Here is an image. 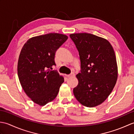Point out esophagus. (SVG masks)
<instances>
[{
	"mask_svg": "<svg viewBox=\"0 0 134 134\" xmlns=\"http://www.w3.org/2000/svg\"><path fill=\"white\" fill-rule=\"evenodd\" d=\"M66 76L68 78H71V77H74V76H75V74L74 73H72L71 74L69 75H66Z\"/></svg>",
	"mask_w": 134,
	"mask_h": 134,
	"instance_id": "1",
	"label": "esophagus"
}]
</instances>
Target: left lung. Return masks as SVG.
<instances>
[{
    "instance_id": "left-lung-1",
    "label": "left lung",
    "mask_w": 134,
    "mask_h": 134,
    "mask_svg": "<svg viewBox=\"0 0 134 134\" xmlns=\"http://www.w3.org/2000/svg\"><path fill=\"white\" fill-rule=\"evenodd\" d=\"M70 37L81 60V72L76 75L78 84L74 88V94L83 106L96 107L108 97L117 81L115 51L107 40L92 34L74 33Z\"/></svg>"
}]
</instances>
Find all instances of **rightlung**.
Returning a JSON list of instances; mask_svg holds the SVG:
<instances>
[{
  "instance_id": "obj_1",
  "label": "right lung",
  "mask_w": 134,
  "mask_h": 134,
  "mask_svg": "<svg viewBox=\"0 0 134 134\" xmlns=\"http://www.w3.org/2000/svg\"><path fill=\"white\" fill-rule=\"evenodd\" d=\"M68 39L59 33H49L29 38L19 54V80L26 95L40 106L53 101L59 93L64 78L56 70L57 49Z\"/></svg>"
}]
</instances>
